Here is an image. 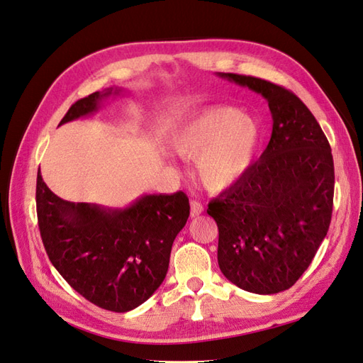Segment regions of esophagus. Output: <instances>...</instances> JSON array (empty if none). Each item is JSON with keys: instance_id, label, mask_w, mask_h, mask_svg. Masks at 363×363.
I'll return each instance as SVG.
<instances>
[{"instance_id": "esophagus-1", "label": "esophagus", "mask_w": 363, "mask_h": 363, "mask_svg": "<svg viewBox=\"0 0 363 363\" xmlns=\"http://www.w3.org/2000/svg\"><path fill=\"white\" fill-rule=\"evenodd\" d=\"M201 212H203L201 203L197 201V200H192L191 201V217H197V216L201 214Z\"/></svg>"}]
</instances>
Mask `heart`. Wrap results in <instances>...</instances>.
Instances as JSON below:
<instances>
[{
  "instance_id": "obj_1",
  "label": "heart",
  "mask_w": 363,
  "mask_h": 363,
  "mask_svg": "<svg viewBox=\"0 0 363 363\" xmlns=\"http://www.w3.org/2000/svg\"><path fill=\"white\" fill-rule=\"evenodd\" d=\"M262 126L248 112L214 108L184 125L174 138L175 152L196 160L203 186L212 192L231 188L250 171L262 145Z\"/></svg>"
}]
</instances>
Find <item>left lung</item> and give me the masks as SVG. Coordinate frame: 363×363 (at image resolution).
Masks as SVG:
<instances>
[{
  "label": "left lung",
  "mask_w": 363,
  "mask_h": 363,
  "mask_svg": "<svg viewBox=\"0 0 363 363\" xmlns=\"http://www.w3.org/2000/svg\"><path fill=\"white\" fill-rule=\"evenodd\" d=\"M260 94L272 115L262 157L208 206L218 226L220 271L254 294L293 286L328 233L334 197L331 147L296 94L255 77L218 74Z\"/></svg>",
  "instance_id": "obj_1"
}]
</instances>
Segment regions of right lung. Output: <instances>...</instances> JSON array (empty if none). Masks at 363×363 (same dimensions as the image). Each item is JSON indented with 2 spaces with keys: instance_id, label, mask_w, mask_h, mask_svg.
I'll use <instances>...</instances> for the list:
<instances>
[{
  "instance_id": "right-lung-1",
  "label": "right lung",
  "mask_w": 363,
  "mask_h": 363,
  "mask_svg": "<svg viewBox=\"0 0 363 363\" xmlns=\"http://www.w3.org/2000/svg\"><path fill=\"white\" fill-rule=\"evenodd\" d=\"M120 94L111 87L78 100L60 125ZM37 214L49 260L67 284L96 306L126 313L163 284L172 243L189 217V199L179 191L141 196L123 209L74 203L55 196L38 171Z\"/></svg>"
}]
</instances>
